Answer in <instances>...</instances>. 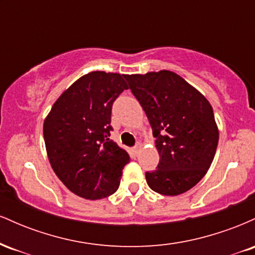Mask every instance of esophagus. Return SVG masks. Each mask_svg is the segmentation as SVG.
Returning a JSON list of instances; mask_svg holds the SVG:
<instances>
[{
    "mask_svg": "<svg viewBox=\"0 0 255 255\" xmlns=\"http://www.w3.org/2000/svg\"><path fill=\"white\" fill-rule=\"evenodd\" d=\"M140 148H141V144H140V142H137V144L133 147V150H134V152H135V153L137 154V153H139Z\"/></svg>",
    "mask_w": 255,
    "mask_h": 255,
    "instance_id": "obj_1",
    "label": "esophagus"
}]
</instances>
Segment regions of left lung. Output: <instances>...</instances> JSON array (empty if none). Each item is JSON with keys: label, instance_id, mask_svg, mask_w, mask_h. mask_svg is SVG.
Segmentation results:
<instances>
[{"label": "left lung", "instance_id": "8db88e82", "mask_svg": "<svg viewBox=\"0 0 255 255\" xmlns=\"http://www.w3.org/2000/svg\"><path fill=\"white\" fill-rule=\"evenodd\" d=\"M156 137L159 163L145 174L152 191L178 195L205 176L215 158L219 131L211 104L170 71L125 75Z\"/></svg>", "mask_w": 255, "mask_h": 255}]
</instances>
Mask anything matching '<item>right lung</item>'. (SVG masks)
Returning <instances> with one entry per match:
<instances>
[{
	"mask_svg": "<svg viewBox=\"0 0 255 255\" xmlns=\"http://www.w3.org/2000/svg\"><path fill=\"white\" fill-rule=\"evenodd\" d=\"M125 90V75L91 72L64 91L44 120L52 170L78 197L97 200L118 191L129 154L109 136L111 108Z\"/></svg>",
	"mask_w": 255,
	"mask_h": 255,
	"instance_id": "right-lung-1",
	"label": "right lung"
}]
</instances>
